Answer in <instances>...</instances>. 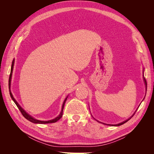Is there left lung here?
I'll use <instances>...</instances> for the list:
<instances>
[{
    "instance_id": "1",
    "label": "left lung",
    "mask_w": 154,
    "mask_h": 154,
    "mask_svg": "<svg viewBox=\"0 0 154 154\" xmlns=\"http://www.w3.org/2000/svg\"><path fill=\"white\" fill-rule=\"evenodd\" d=\"M144 76V75H143ZM143 79H144V84H145V86H146V89L147 88V83H146V79L144 78V77H143ZM136 111H137V110H136ZM136 112H135V113H136ZM135 113L132 115V116L135 114ZM131 117V118H132ZM131 118H128V119H127L126 121H125V122H122V123H119V124H117V125H112V126H120V125H123V124H124V123H125L126 122H127L128 120H130V119H131ZM97 122H98V121H97ZM103 124H105V125H107V124H105V123H103Z\"/></svg>"
}]
</instances>
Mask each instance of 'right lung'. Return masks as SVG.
<instances>
[{
    "instance_id": "1",
    "label": "right lung",
    "mask_w": 154,
    "mask_h": 154,
    "mask_svg": "<svg viewBox=\"0 0 154 154\" xmlns=\"http://www.w3.org/2000/svg\"><path fill=\"white\" fill-rule=\"evenodd\" d=\"M15 62V60L13 59V62H12V64H11V72H10V78H9V91H10V96L11 97V99L13 100V101L15 102V103L16 104V105L17 106V107L18 108V109H19V110L20 111V112L22 113V114L23 115V116L24 117L27 119L28 121H29V122L33 123H39V124H46V123H55L57 122V121H58L60 118H62V116L63 115V107H64V105H65V103H66V101L67 99V96L66 99H65L63 103V105H62V110H61V112H60V114L57 116V118H55L54 119H51V120H49V121H40V120H38V119H35L34 118H32V116H31L29 114H27L26 112L23 109L22 107L19 105V104H18L17 101L15 100V99L14 98L13 95H12V93L11 92V89H10V87H11V76H12V73H13V66H14V62Z\"/></svg>"
}]
</instances>
